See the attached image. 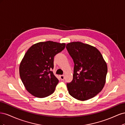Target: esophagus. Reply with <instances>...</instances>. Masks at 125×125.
I'll use <instances>...</instances> for the list:
<instances>
[{"label": "esophagus", "instance_id": "obj_1", "mask_svg": "<svg viewBox=\"0 0 125 125\" xmlns=\"http://www.w3.org/2000/svg\"><path fill=\"white\" fill-rule=\"evenodd\" d=\"M59 77H60V78L62 80H63L64 79H65V75H60Z\"/></svg>", "mask_w": 125, "mask_h": 125}]
</instances>
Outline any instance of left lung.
I'll use <instances>...</instances> for the list:
<instances>
[{
	"instance_id": "8db88e82",
	"label": "left lung",
	"mask_w": 125,
	"mask_h": 125,
	"mask_svg": "<svg viewBox=\"0 0 125 125\" xmlns=\"http://www.w3.org/2000/svg\"><path fill=\"white\" fill-rule=\"evenodd\" d=\"M67 50L74 62L73 79L67 83L69 93L75 99L89 100L103 89L107 64L95 47L80 42L67 44Z\"/></svg>"
}]
</instances>
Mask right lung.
Masks as SVG:
<instances>
[{
	"mask_svg": "<svg viewBox=\"0 0 125 125\" xmlns=\"http://www.w3.org/2000/svg\"><path fill=\"white\" fill-rule=\"evenodd\" d=\"M65 46V43L49 41L34 44L26 52L19 73L26 89L32 95L43 98L54 92L59 82L52 71L54 56Z\"/></svg>",
	"mask_w": 125,
	"mask_h": 125,
	"instance_id": "obj_1",
	"label": "right lung"
}]
</instances>
